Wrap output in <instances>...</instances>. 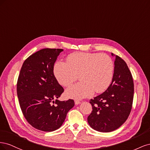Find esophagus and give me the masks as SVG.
Listing matches in <instances>:
<instances>
[{
  "instance_id": "obj_1",
  "label": "esophagus",
  "mask_w": 150,
  "mask_h": 150,
  "mask_svg": "<svg viewBox=\"0 0 150 150\" xmlns=\"http://www.w3.org/2000/svg\"><path fill=\"white\" fill-rule=\"evenodd\" d=\"M74 103H75V104H76V105H78V104H81V101H78V100H76Z\"/></svg>"
}]
</instances>
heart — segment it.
I'll use <instances>...</instances> for the list:
<instances>
[{
	"label": "heart",
	"instance_id": "b5f03b06",
	"mask_svg": "<svg viewBox=\"0 0 150 150\" xmlns=\"http://www.w3.org/2000/svg\"><path fill=\"white\" fill-rule=\"evenodd\" d=\"M115 66L107 54L74 52L69 54L66 62L57 61L54 74L58 83L68 87L78 78L81 81L66 89V97L80 99L95 93H102L110 86L114 75Z\"/></svg>",
	"mask_w": 150,
	"mask_h": 150
}]
</instances>
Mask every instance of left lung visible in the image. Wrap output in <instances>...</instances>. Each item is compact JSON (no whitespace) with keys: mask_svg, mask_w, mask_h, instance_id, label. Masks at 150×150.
<instances>
[{"mask_svg":"<svg viewBox=\"0 0 150 150\" xmlns=\"http://www.w3.org/2000/svg\"><path fill=\"white\" fill-rule=\"evenodd\" d=\"M115 56L111 84L103 93L91 99L93 111L88 117L89 126L99 132L115 131L128 119L132 108L133 80L125 61Z\"/></svg>","mask_w":150,"mask_h":150,"instance_id":"8db88e82","label":"left lung"}]
</instances>
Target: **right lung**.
Returning <instances> with one entry per match:
<instances>
[{
	"mask_svg": "<svg viewBox=\"0 0 150 150\" xmlns=\"http://www.w3.org/2000/svg\"><path fill=\"white\" fill-rule=\"evenodd\" d=\"M62 51L46 48L32 54L24 62L18 78L17 93L22 113L32 126L40 131L49 132L59 128L74 106L72 99H57L64 89L53 69Z\"/></svg>",
	"mask_w": 150,
	"mask_h": 150,
	"instance_id": "add662e5",
	"label": "right lung"
}]
</instances>
